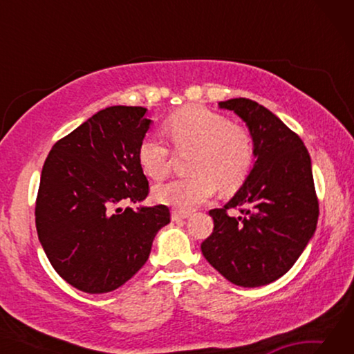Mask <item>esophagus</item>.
I'll use <instances>...</instances> for the list:
<instances>
[{
    "label": "esophagus",
    "instance_id": "esophagus-1",
    "mask_svg": "<svg viewBox=\"0 0 354 354\" xmlns=\"http://www.w3.org/2000/svg\"><path fill=\"white\" fill-rule=\"evenodd\" d=\"M185 218H189V214L187 212L176 211V209H173V211H171V220L173 221H183Z\"/></svg>",
    "mask_w": 354,
    "mask_h": 354
}]
</instances>
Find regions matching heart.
<instances>
[{
	"label": "heart",
	"mask_w": 354,
	"mask_h": 354,
	"mask_svg": "<svg viewBox=\"0 0 354 354\" xmlns=\"http://www.w3.org/2000/svg\"><path fill=\"white\" fill-rule=\"evenodd\" d=\"M165 128L178 153L194 151V176L158 185L154 198L162 205L190 211L211 198L217 185L221 192L237 190L253 169L254 142L250 131L218 112L185 106L167 118ZM137 159L148 178L162 179L170 170L173 153L162 139L147 136L137 149Z\"/></svg>",
	"instance_id": "b5f03b06"
}]
</instances>
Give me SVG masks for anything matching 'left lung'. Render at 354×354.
<instances>
[{
  "label": "left lung",
  "instance_id": "obj_1",
  "mask_svg": "<svg viewBox=\"0 0 354 354\" xmlns=\"http://www.w3.org/2000/svg\"><path fill=\"white\" fill-rule=\"evenodd\" d=\"M237 113L254 142V164L236 195L212 209L214 231L201 253L232 284L259 287L290 270L319 218L313 167L303 140L267 107L248 98L220 101ZM239 207L242 218H230Z\"/></svg>",
  "mask_w": 354,
  "mask_h": 354
}]
</instances>
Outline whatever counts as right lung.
<instances>
[{"instance_id":"1","label":"right lung","mask_w":354,"mask_h":354,"mask_svg":"<svg viewBox=\"0 0 354 354\" xmlns=\"http://www.w3.org/2000/svg\"><path fill=\"white\" fill-rule=\"evenodd\" d=\"M140 106H111L57 140L41 169L35 226L51 266L86 293L118 289L148 261L170 223L164 205L122 209L148 195L137 149L151 120Z\"/></svg>"}]
</instances>
